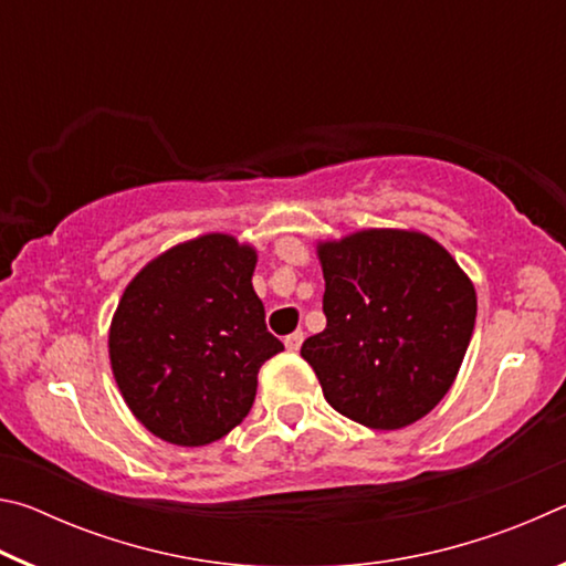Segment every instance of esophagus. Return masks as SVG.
<instances>
[{"instance_id":"esophagus-1","label":"esophagus","mask_w":566,"mask_h":566,"mask_svg":"<svg viewBox=\"0 0 566 566\" xmlns=\"http://www.w3.org/2000/svg\"><path fill=\"white\" fill-rule=\"evenodd\" d=\"M302 342H304V332H292L290 337H284V347H286V352H296L302 347Z\"/></svg>"}]
</instances>
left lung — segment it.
I'll return each mask as SVG.
<instances>
[{
    "label": "left lung",
    "instance_id": "obj_1",
    "mask_svg": "<svg viewBox=\"0 0 566 566\" xmlns=\"http://www.w3.org/2000/svg\"><path fill=\"white\" fill-rule=\"evenodd\" d=\"M324 332L302 344L324 399L369 429H401L454 385L476 319V292L432 237L361 229L317 244Z\"/></svg>",
    "mask_w": 566,
    "mask_h": 566
}]
</instances>
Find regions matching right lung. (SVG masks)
Returning a JSON list of instances; mask_svg holds the SVG:
<instances>
[{
  "mask_svg": "<svg viewBox=\"0 0 566 566\" xmlns=\"http://www.w3.org/2000/svg\"><path fill=\"white\" fill-rule=\"evenodd\" d=\"M254 247L202 234L167 249L127 284L109 327L114 379L132 415L177 447H205L249 415L266 332Z\"/></svg>",
  "mask_w": 566,
  "mask_h": 566,
  "instance_id": "1",
  "label": "right lung"
}]
</instances>
